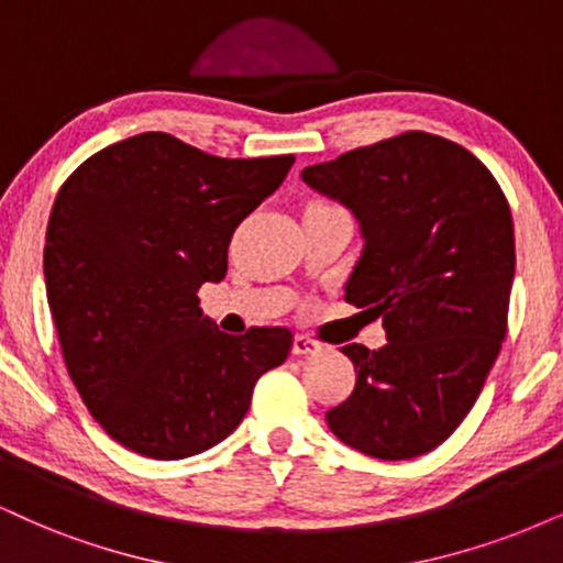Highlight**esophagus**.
<instances>
[{"instance_id": "34e87169", "label": "esophagus", "mask_w": 563, "mask_h": 563, "mask_svg": "<svg viewBox=\"0 0 563 563\" xmlns=\"http://www.w3.org/2000/svg\"><path fill=\"white\" fill-rule=\"evenodd\" d=\"M292 352L295 355H316V352H321V342H316V339L305 334H297L292 339Z\"/></svg>"}]
</instances>
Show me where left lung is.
Wrapping results in <instances>:
<instances>
[{
    "label": "left lung",
    "mask_w": 563,
    "mask_h": 563,
    "mask_svg": "<svg viewBox=\"0 0 563 563\" xmlns=\"http://www.w3.org/2000/svg\"><path fill=\"white\" fill-rule=\"evenodd\" d=\"M360 221L365 245L344 300L384 318L380 350L346 344L355 391L331 433L376 460L428 454L467 418L506 336L515 224L488 166L409 130L302 169Z\"/></svg>",
    "instance_id": "8db88e82"
}]
</instances>
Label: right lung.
<instances>
[{
    "instance_id": "1",
    "label": "right lung",
    "mask_w": 563,
    "mask_h": 563,
    "mask_svg": "<svg viewBox=\"0 0 563 563\" xmlns=\"http://www.w3.org/2000/svg\"><path fill=\"white\" fill-rule=\"evenodd\" d=\"M295 156L219 158L141 133L86 158L46 227V300L82 405L117 443L185 460L245 418L255 380L292 350L284 325L229 336L198 289Z\"/></svg>"
}]
</instances>
